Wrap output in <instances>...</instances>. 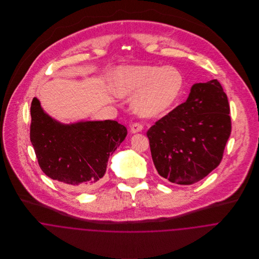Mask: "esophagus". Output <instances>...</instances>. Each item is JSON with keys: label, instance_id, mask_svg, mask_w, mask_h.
I'll return each mask as SVG.
<instances>
[{"label": "esophagus", "instance_id": "1", "mask_svg": "<svg viewBox=\"0 0 259 259\" xmlns=\"http://www.w3.org/2000/svg\"><path fill=\"white\" fill-rule=\"evenodd\" d=\"M144 128V125L140 122H135L131 125V133L132 134H138V133H141Z\"/></svg>", "mask_w": 259, "mask_h": 259}]
</instances>
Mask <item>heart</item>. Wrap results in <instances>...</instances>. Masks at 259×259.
I'll use <instances>...</instances> for the list:
<instances>
[{
    "instance_id": "obj_1",
    "label": "heart",
    "mask_w": 259,
    "mask_h": 259,
    "mask_svg": "<svg viewBox=\"0 0 259 259\" xmlns=\"http://www.w3.org/2000/svg\"><path fill=\"white\" fill-rule=\"evenodd\" d=\"M112 92L119 98L134 97L132 107L139 115L155 117L169 111L185 85L183 74L175 67L125 66L110 75Z\"/></svg>"
}]
</instances>
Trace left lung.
<instances>
[{"label":"left lung","instance_id":"left-lung-1","mask_svg":"<svg viewBox=\"0 0 259 259\" xmlns=\"http://www.w3.org/2000/svg\"><path fill=\"white\" fill-rule=\"evenodd\" d=\"M231 133L229 104L218 79L194 83L185 103L147 133L160 177L192 185L219 166Z\"/></svg>","mask_w":259,"mask_h":259}]
</instances>
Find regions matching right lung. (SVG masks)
I'll list each match as a JSON object with an SVG mask.
<instances>
[{
    "mask_svg": "<svg viewBox=\"0 0 259 259\" xmlns=\"http://www.w3.org/2000/svg\"><path fill=\"white\" fill-rule=\"evenodd\" d=\"M31 143L46 176L74 190L96 188L108 161L127 135L115 120L62 123L42 110L37 98L31 106Z\"/></svg>",
    "mask_w": 259,
    "mask_h": 259,
    "instance_id": "obj_1",
    "label": "right lung"
}]
</instances>
